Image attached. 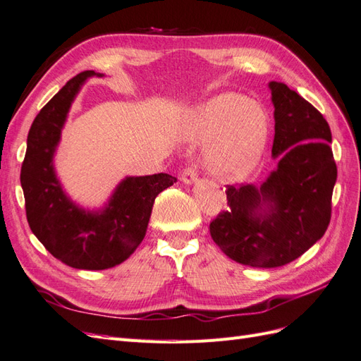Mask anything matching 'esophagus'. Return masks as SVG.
Masks as SVG:
<instances>
[{"instance_id":"obj_1","label":"esophagus","mask_w":361,"mask_h":361,"mask_svg":"<svg viewBox=\"0 0 361 361\" xmlns=\"http://www.w3.org/2000/svg\"><path fill=\"white\" fill-rule=\"evenodd\" d=\"M198 178V166L197 164H189L186 169H183L181 172V181L190 184Z\"/></svg>"}]
</instances>
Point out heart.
Wrapping results in <instances>:
<instances>
[{"instance_id": "1", "label": "heart", "mask_w": 361, "mask_h": 361, "mask_svg": "<svg viewBox=\"0 0 361 361\" xmlns=\"http://www.w3.org/2000/svg\"><path fill=\"white\" fill-rule=\"evenodd\" d=\"M201 135L219 140L210 152V164L226 177H241L259 160L269 135L265 111L252 99L224 92L201 109Z\"/></svg>"}]
</instances>
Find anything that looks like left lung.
I'll return each mask as SVG.
<instances>
[{
  "label": "left lung",
  "instance_id": "1",
  "mask_svg": "<svg viewBox=\"0 0 361 361\" xmlns=\"http://www.w3.org/2000/svg\"><path fill=\"white\" fill-rule=\"evenodd\" d=\"M270 90L277 169L259 188L227 186V207L210 221L221 250L257 269L298 259L325 235L337 180L325 117L283 82H270Z\"/></svg>",
  "mask_w": 361,
  "mask_h": 361
}]
</instances>
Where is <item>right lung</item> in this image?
<instances>
[{"label":"right lung","mask_w":361,"mask_h":361,"mask_svg":"<svg viewBox=\"0 0 361 361\" xmlns=\"http://www.w3.org/2000/svg\"><path fill=\"white\" fill-rule=\"evenodd\" d=\"M96 75L102 76L92 70L79 73L39 111L27 135L21 168L32 232L56 259L79 270H106L126 261L143 241L155 197L177 181L169 173L128 177L97 214L79 209L67 198L54 175L53 154L73 99Z\"/></svg>","instance_id":"obj_1"}]
</instances>
